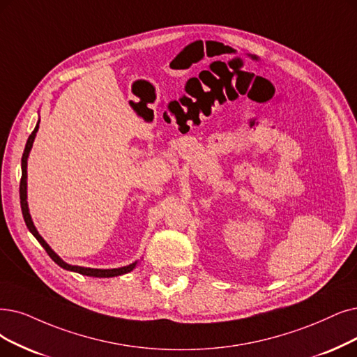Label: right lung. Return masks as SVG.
Segmentation results:
<instances>
[{"instance_id":"add662e5","label":"right lung","mask_w":357,"mask_h":357,"mask_svg":"<svg viewBox=\"0 0 357 357\" xmlns=\"http://www.w3.org/2000/svg\"><path fill=\"white\" fill-rule=\"evenodd\" d=\"M39 121L36 123L35 126V130L32 132V135L29 136V139H27L26 142V146H24V152H23V156H22V180H20V206H22V213H23V218H24V222L27 225V228H29V231L35 236V238L39 241V243L42 245V248H44L47 250V253L50 255V258L59 265L61 266L63 269H67V271H73V273H77V274H82V275H88V277H96V278H109V277H117V275H123V274H127L130 273V271H133L137 265V261L130 264V265H126V266H121V268H111V269H99V268H86V266H79V265H70L67 262H64L59 255H56L51 246L47 243V241L44 240V237H42L36 227L32 221V217H31V212H29V205H27V158H29V153H31V149L33 146V142H35V137H36V133H38V129H39Z\"/></svg>"}]
</instances>
